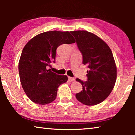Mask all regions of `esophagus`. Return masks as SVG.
<instances>
[{
	"mask_svg": "<svg viewBox=\"0 0 135 135\" xmlns=\"http://www.w3.org/2000/svg\"><path fill=\"white\" fill-rule=\"evenodd\" d=\"M68 79H69L70 80L72 81H75V79L74 77H68Z\"/></svg>",
	"mask_w": 135,
	"mask_h": 135,
	"instance_id": "1",
	"label": "esophagus"
}]
</instances>
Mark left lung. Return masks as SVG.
<instances>
[{"mask_svg": "<svg viewBox=\"0 0 135 135\" xmlns=\"http://www.w3.org/2000/svg\"><path fill=\"white\" fill-rule=\"evenodd\" d=\"M83 56V64L89 70L88 80L76 79L83 90L76 94L77 99L86 105L103 102L113 90L117 79V67L111 49L98 36L84 30L71 31Z\"/></svg>", "mask_w": 135, "mask_h": 135, "instance_id": "1", "label": "left lung"}]
</instances>
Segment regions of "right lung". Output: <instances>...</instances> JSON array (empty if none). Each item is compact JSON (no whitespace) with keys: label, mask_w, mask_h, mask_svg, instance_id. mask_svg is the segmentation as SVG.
Masks as SVG:
<instances>
[{"label":"right lung","mask_w":135,"mask_h":135,"mask_svg":"<svg viewBox=\"0 0 135 135\" xmlns=\"http://www.w3.org/2000/svg\"><path fill=\"white\" fill-rule=\"evenodd\" d=\"M75 43L69 31L40 33L25 45L18 64L20 79L25 93L31 101L46 105L56 99L58 87L67 82V76L47 69L55 61L56 49L62 44Z\"/></svg>","instance_id":"right-lung-1"}]
</instances>
